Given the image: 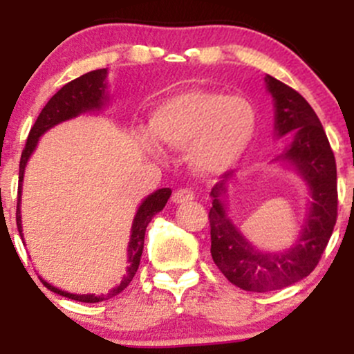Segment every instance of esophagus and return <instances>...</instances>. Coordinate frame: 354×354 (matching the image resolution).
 I'll list each match as a JSON object with an SVG mask.
<instances>
[{"instance_id":"34e87169","label":"esophagus","mask_w":354,"mask_h":354,"mask_svg":"<svg viewBox=\"0 0 354 354\" xmlns=\"http://www.w3.org/2000/svg\"><path fill=\"white\" fill-rule=\"evenodd\" d=\"M193 200H194V193L188 188L176 189L173 193V203H176V205H183V203H189Z\"/></svg>"}]
</instances>
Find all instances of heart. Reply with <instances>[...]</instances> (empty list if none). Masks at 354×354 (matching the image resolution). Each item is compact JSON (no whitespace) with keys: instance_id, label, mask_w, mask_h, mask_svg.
I'll list each match as a JSON object with an SVG mask.
<instances>
[{"instance_id":"heart-1","label":"heart","mask_w":354,"mask_h":354,"mask_svg":"<svg viewBox=\"0 0 354 354\" xmlns=\"http://www.w3.org/2000/svg\"><path fill=\"white\" fill-rule=\"evenodd\" d=\"M256 109L243 96L213 89H188L161 101L149 118L158 143L186 149L194 173L214 176L233 168L256 135ZM153 148V143L146 140Z\"/></svg>"}]
</instances>
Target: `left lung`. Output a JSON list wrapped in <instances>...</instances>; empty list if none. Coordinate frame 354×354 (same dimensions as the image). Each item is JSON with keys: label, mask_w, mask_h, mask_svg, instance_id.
<instances>
[{"label": "left lung", "mask_w": 354, "mask_h": 354, "mask_svg": "<svg viewBox=\"0 0 354 354\" xmlns=\"http://www.w3.org/2000/svg\"><path fill=\"white\" fill-rule=\"evenodd\" d=\"M274 100L276 136L293 135L278 160L298 169L311 194L310 213L293 246L283 253H263L248 243L226 216L223 196L228 178L211 189V256L228 281L253 293L281 290L306 278L319 263L338 216L336 161L319 118L306 100L273 76H266Z\"/></svg>", "instance_id": "left-lung-1"}]
</instances>
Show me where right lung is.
<instances>
[{"label": "right lung", "mask_w": 354, "mask_h": 354, "mask_svg": "<svg viewBox=\"0 0 354 354\" xmlns=\"http://www.w3.org/2000/svg\"><path fill=\"white\" fill-rule=\"evenodd\" d=\"M106 70H95L89 71L86 75L80 76V78L70 81L68 84H64L63 88L56 93L53 98L48 101L46 106L41 109L38 120L35 121L33 128H31L30 135H28L26 146H24L21 153V160H19V181H18V205H16V225H18L19 236L23 239V226H21V211H19V203H21V186H23V176H24V168H26L28 160H30L31 153L35 151L36 145H38L39 136L43 133H46L48 129L56 126L61 121L71 120L76 118L81 113L88 111H98L104 106L106 103V95H104V89H106ZM169 196H171V189L169 188H161L154 191L153 194H149L146 200L141 203V206L136 211V216L133 219L131 226V236H129V245H128V273L121 283L116 288H113L108 295H73L66 293V291L58 290L53 284L41 279L44 286L48 290H51L53 293H58L59 296H66V298L75 299V301L81 303H100L104 299L113 298V296L120 295L121 291L131 283V279L135 278L138 266H140L141 253H143L145 246V233L146 226L149 225L151 218L156 213H160L165 208V205L168 203Z\"/></svg>", "instance_id": "add662e5"}]
</instances>
